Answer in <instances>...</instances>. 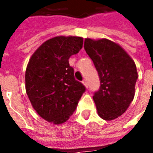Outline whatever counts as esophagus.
<instances>
[{
  "instance_id": "esophagus-1",
  "label": "esophagus",
  "mask_w": 153,
  "mask_h": 153,
  "mask_svg": "<svg viewBox=\"0 0 153 153\" xmlns=\"http://www.w3.org/2000/svg\"><path fill=\"white\" fill-rule=\"evenodd\" d=\"M82 83H83V85H84V86L86 87V88H88V83H87L86 80H83V82H82Z\"/></svg>"
}]
</instances>
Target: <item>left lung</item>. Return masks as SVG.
<instances>
[{
  "label": "left lung",
  "instance_id": "obj_1",
  "mask_svg": "<svg viewBox=\"0 0 153 153\" xmlns=\"http://www.w3.org/2000/svg\"><path fill=\"white\" fill-rule=\"evenodd\" d=\"M84 49L93 61L101 83L93 95L98 115L106 120L118 118L134 97L138 79L134 61L120 46L105 38H86Z\"/></svg>",
  "mask_w": 153,
  "mask_h": 153
}]
</instances>
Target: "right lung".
I'll use <instances>...</instances> for the list:
<instances>
[{
    "instance_id": "add662e5",
    "label": "right lung",
    "mask_w": 153,
    "mask_h": 153,
    "mask_svg": "<svg viewBox=\"0 0 153 153\" xmlns=\"http://www.w3.org/2000/svg\"><path fill=\"white\" fill-rule=\"evenodd\" d=\"M80 37H56L46 41L28 61L26 93L38 115L56 125L65 122L75 111L86 88L77 81L69 64L83 47Z\"/></svg>"
}]
</instances>
